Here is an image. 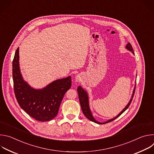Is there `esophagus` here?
Returning a JSON list of instances; mask_svg holds the SVG:
<instances>
[{"label": "esophagus", "instance_id": "esophagus-1", "mask_svg": "<svg viewBox=\"0 0 154 154\" xmlns=\"http://www.w3.org/2000/svg\"><path fill=\"white\" fill-rule=\"evenodd\" d=\"M76 81H77V82L79 81V77H76Z\"/></svg>", "mask_w": 154, "mask_h": 154}]
</instances>
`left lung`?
Masks as SVG:
<instances>
[{"label":"left lung","instance_id":"1","mask_svg":"<svg viewBox=\"0 0 154 154\" xmlns=\"http://www.w3.org/2000/svg\"><path fill=\"white\" fill-rule=\"evenodd\" d=\"M126 48L131 51L132 53H134V49H133V48L132 46H131V45H130V43H128L127 46H126ZM135 89L134 90V92H133V94H132V96H131V98L130 100V102H128V103L127 104V105L125 106V108L123 109V110L117 116H116L115 118H114L113 119H109L108 120V121L105 122H103V123H100V122H97L94 118L93 116H92V114H91V112L90 111V107H89V103H88V95H87V93L86 91H84V90L82 88L81 86H79L77 88V93H78V94H79V101H80V106H81V108H82V112L84 114V115L88 119H90V121L95 122V123H97V124H106V123H108L109 122H112L113 121H114L115 119H116V118H118L120 115H121L126 109L129 107L131 101H132V99H133V97L134 96V94H135Z\"/></svg>","mask_w":154,"mask_h":154}]
</instances>
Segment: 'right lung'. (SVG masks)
<instances>
[{
  "mask_svg": "<svg viewBox=\"0 0 154 154\" xmlns=\"http://www.w3.org/2000/svg\"><path fill=\"white\" fill-rule=\"evenodd\" d=\"M16 99L22 109L38 121H49L57 115L62 99L71 86V77L58 79L42 90H34L24 81L19 66V48L13 60Z\"/></svg>",
  "mask_w": 154,
  "mask_h": 154,
  "instance_id": "obj_1",
  "label": "right lung"
}]
</instances>
